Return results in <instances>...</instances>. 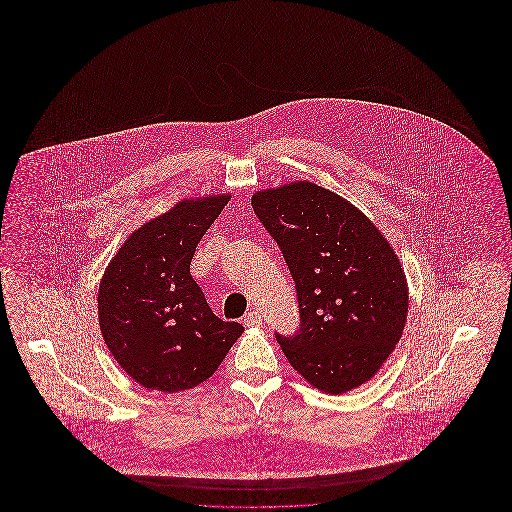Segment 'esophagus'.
Segmentation results:
<instances>
[{"label": "esophagus", "instance_id": "esophagus-1", "mask_svg": "<svg viewBox=\"0 0 512 512\" xmlns=\"http://www.w3.org/2000/svg\"><path fill=\"white\" fill-rule=\"evenodd\" d=\"M242 322H244V326H247V328H253V326H263V317H261L257 311H251V313H247V315H245Z\"/></svg>", "mask_w": 512, "mask_h": 512}]
</instances>
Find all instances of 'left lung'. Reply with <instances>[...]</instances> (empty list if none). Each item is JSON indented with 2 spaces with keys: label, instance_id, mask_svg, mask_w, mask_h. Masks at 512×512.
<instances>
[{
  "label": "left lung",
  "instance_id": "left-lung-1",
  "mask_svg": "<svg viewBox=\"0 0 512 512\" xmlns=\"http://www.w3.org/2000/svg\"><path fill=\"white\" fill-rule=\"evenodd\" d=\"M290 268L299 330L274 334L290 365L322 393L368 382L401 338L409 290L374 222L341 195L301 180L251 197Z\"/></svg>",
  "mask_w": 512,
  "mask_h": 512
}]
</instances>
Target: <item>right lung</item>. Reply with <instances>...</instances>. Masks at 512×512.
Here are the masks:
<instances>
[{
  "instance_id": "right-lung-1",
  "label": "right lung",
  "mask_w": 512,
  "mask_h": 512,
  "mask_svg": "<svg viewBox=\"0 0 512 512\" xmlns=\"http://www.w3.org/2000/svg\"><path fill=\"white\" fill-rule=\"evenodd\" d=\"M230 194L184 199L134 230L99 282L103 340L147 390H192L211 378L244 332L220 320L190 274L195 247Z\"/></svg>"
}]
</instances>
